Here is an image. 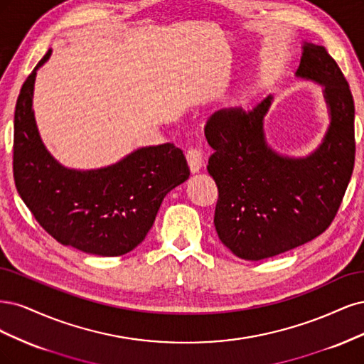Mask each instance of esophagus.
Returning a JSON list of instances; mask_svg holds the SVG:
<instances>
[{
	"label": "esophagus",
	"instance_id": "obj_1",
	"mask_svg": "<svg viewBox=\"0 0 364 364\" xmlns=\"http://www.w3.org/2000/svg\"><path fill=\"white\" fill-rule=\"evenodd\" d=\"M186 159H187V163H189V168H191L192 173H196V172L201 171V168L204 165V154H203L201 149L191 148L189 151H187Z\"/></svg>",
	"mask_w": 364,
	"mask_h": 364
}]
</instances>
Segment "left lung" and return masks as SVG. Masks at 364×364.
I'll return each instance as SVG.
<instances>
[{
	"instance_id": "left-lung-1",
	"label": "left lung",
	"mask_w": 364,
	"mask_h": 364,
	"mask_svg": "<svg viewBox=\"0 0 364 364\" xmlns=\"http://www.w3.org/2000/svg\"><path fill=\"white\" fill-rule=\"evenodd\" d=\"M296 78L322 86L330 116L322 142L291 157L267 144V95L252 109L224 107L210 116L205 139L215 152L207 171L216 181V232L243 260H263L296 248L331 224L354 169V100L334 58L302 43Z\"/></svg>"
}]
</instances>
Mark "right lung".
I'll return each instance as SVG.
<instances>
[{"label":"right lung","mask_w":364,"mask_h":364,"mask_svg":"<svg viewBox=\"0 0 364 364\" xmlns=\"http://www.w3.org/2000/svg\"><path fill=\"white\" fill-rule=\"evenodd\" d=\"M16 101L14 177L19 196L45 231L86 254L118 257L142 243L172 189L189 178L183 151L172 144L137 148L113 165L71 169L46 149L33 110L38 69Z\"/></svg>","instance_id":"right-lung-1"}]
</instances>
